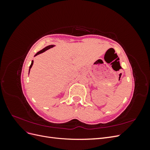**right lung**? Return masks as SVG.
<instances>
[{
    "label": "right lung",
    "instance_id": "add662e5",
    "mask_svg": "<svg viewBox=\"0 0 150 150\" xmlns=\"http://www.w3.org/2000/svg\"><path fill=\"white\" fill-rule=\"evenodd\" d=\"M54 46H55V45H49V46H47V47H44L43 49L40 50V51H39V52H38L37 53H36V54H35V56H38V54H41V53H42V52H45L46 51H47V50H48V49H51V48H52V47H54ZM33 63H34V61L33 60V61H32V62H31V64H30V67H29V72H30V68L32 67V66H33Z\"/></svg>",
    "mask_w": 150,
    "mask_h": 150
}]
</instances>
